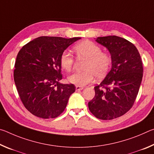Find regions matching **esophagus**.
I'll return each instance as SVG.
<instances>
[{
  "mask_svg": "<svg viewBox=\"0 0 154 154\" xmlns=\"http://www.w3.org/2000/svg\"><path fill=\"white\" fill-rule=\"evenodd\" d=\"M83 89V88L82 86H79V85H76V90L77 91H79V90H82Z\"/></svg>",
  "mask_w": 154,
  "mask_h": 154,
  "instance_id": "34e87169",
  "label": "esophagus"
}]
</instances>
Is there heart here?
<instances>
[{"label": "heart", "mask_w": 154, "mask_h": 154, "mask_svg": "<svg viewBox=\"0 0 154 154\" xmlns=\"http://www.w3.org/2000/svg\"><path fill=\"white\" fill-rule=\"evenodd\" d=\"M74 51L79 60H84V71L77 72L69 77V81L75 85L84 86L94 79H100L108 73L113 59L111 54L102 51V49L90 41H83L74 46ZM60 66L66 72H71L74 65V58L69 51H64L60 58Z\"/></svg>", "instance_id": "heart-1"}]
</instances>
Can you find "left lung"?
Returning <instances> with one entry per match:
<instances>
[{
	"instance_id": "8db88e82",
	"label": "left lung",
	"mask_w": 154,
	"mask_h": 154,
	"mask_svg": "<svg viewBox=\"0 0 154 154\" xmlns=\"http://www.w3.org/2000/svg\"><path fill=\"white\" fill-rule=\"evenodd\" d=\"M96 41L109 49L113 62L105 79L94 87L95 96L88 107L96 118L110 120L133 106L143 78V63L136 47L124 38L107 36Z\"/></svg>"
}]
</instances>
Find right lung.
Segmentation results:
<instances>
[{"label": "right lung", "instance_id": "add662e5", "mask_svg": "<svg viewBox=\"0 0 154 154\" xmlns=\"http://www.w3.org/2000/svg\"><path fill=\"white\" fill-rule=\"evenodd\" d=\"M80 38L40 36L18 52L14 82L21 101L34 116L55 118L64 111L75 86L60 83L62 79L60 58L68 47Z\"/></svg>", "mask_w": 154, "mask_h": 154}]
</instances>
